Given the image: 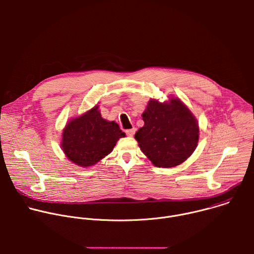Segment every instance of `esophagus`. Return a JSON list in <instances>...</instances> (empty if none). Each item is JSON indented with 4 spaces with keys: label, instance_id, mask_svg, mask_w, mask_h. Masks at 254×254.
<instances>
[{
    "label": "esophagus",
    "instance_id": "1",
    "mask_svg": "<svg viewBox=\"0 0 254 254\" xmlns=\"http://www.w3.org/2000/svg\"><path fill=\"white\" fill-rule=\"evenodd\" d=\"M134 131H135V128H134V127H132V128L127 129V130H126V133H127L128 136H132V135H133V133H134Z\"/></svg>",
    "mask_w": 254,
    "mask_h": 254
}]
</instances>
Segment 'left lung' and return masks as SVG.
Masks as SVG:
<instances>
[{
    "mask_svg": "<svg viewBox=\"0 0 254 254\" xmlns=\"http://www.w3.org/2000/svg\"><path fill=\"white\" fill-rule=\"evenodd\" d=\"M141 117L144 125L134 137L155 166L176 167L193 154L199 138L198 124L178 98L163 103L150 100Z\"/></svg>",
    "mask_w": 254,
    "mask_h": 254,
    "instance_id": "1",
    "label": "left lung"
}]
</instances>
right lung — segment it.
Instances as JSON below:
<instances>
[{
  "mask_svg": "<svg viewBox=\"0 0 254 254\" xmlns=\"http://www.w3.org/2000/svg\"><path fill=\"white\" fill-rule=\"evenodd\" d=\"M125 132L115 122L103 120L98 106L70 121L62 133V150L66 157L81 167H89L114 150Z\"/></svg>",
  "mask_w": 254,
  "mask_h": 254,
  "instance_id": "right-lung-1",
  "label": "right lung"
}]
</instances>
